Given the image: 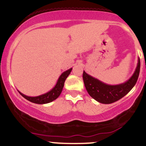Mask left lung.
<instances>
[{"mask_svg": "<svg viewBox=\"0 0 146 146\" xmlns=\"http://www.w3.org/2000/svg\"><path fill=\"white\" fill-rule=\"evenodd\" d=\"M140 67L141 62L138 58L137 67L131 78L124 83L117 85H109L104 83L84 71V86L89 94L99 103L105 104L113 103L125 96L135 86L139 76Z\"/></svg>", "mask_w": 146, "mask_h": 146, "instance_id": "8db88e82", "label": "left lung"}]
</instances>
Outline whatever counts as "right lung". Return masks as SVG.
<instances>
[{"mask_svg":"<svg viewBox=\"0 0 146 146\" xmlns=\"http://www.w3.org/2000/svg\"><path fill=\"white\" fill-rule=\"evenodd\" d=\"M72 70V68L70 69V70H67V71L64 72L60 76V77H59L55 86L51 90L47 92V93L43 94L37 96H28L23 94L21 93L19 91H18V92L21 94V96H23L25 99L30 101V102H33V103L37 104H44L50 103V102H53L56 99H57L59 96L61 94L62 91L63 87H64V82H65L67 76L70 75Z\"/></svg>","mask_w":146,"mask_h":146,"instance_id":"right-lung-1","label":"right lung"}]
</instances>
